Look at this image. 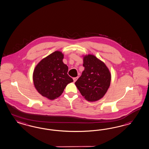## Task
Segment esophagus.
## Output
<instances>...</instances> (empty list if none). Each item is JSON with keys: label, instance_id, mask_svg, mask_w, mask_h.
<instances>
[{"label": "esophagus", "instance_id": "obj_1", "mask_svg": "<svg viewBox=\"0 0 149 149\" xmlns=\"http://www.w3.org/2000/svg\"><path fill=\"white\" fill-rule=\"evenodd\" d=\"M78 78H79L78 77H74V78H73V80H74V82H75V81L77 80Z\"/></svg>", "mask_w": 149, "mask_h": 149}]
</instances>
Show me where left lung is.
Instances as JSON below:
<instances>
[{
    "label": "left lung",
    "instance_id": "8db88e82",
    "mask_svg": "<svg viewBox=\"0 0 149 149\" xmlns=\"http://www.w3.org/2000/svg\"><path fill=\"white\" fill-rule=\"evenodd\" d=\"M83 66L84 70L75 84L86 100L98 101L110 86L111 73L103 62L91 54L84 56Z\"/></svg>",
    "mask_w": 149,
    "mask_h": 149
}]
</instances>
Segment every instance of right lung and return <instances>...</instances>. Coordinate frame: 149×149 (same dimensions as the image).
Listing matches in <instances>:
<instances>
[{
  "instance_id": "add662e5",
  "label": "right lung",
  "mask_w": 149,
  "mask_h": 149,
  "mask_svg": "<svg viewBox=\"0 0 149 149\" xmlns=\"http://www.w3.org/2000/svg\"><path fill=\"white\" fill-rule=\"evenodd\" d=\"M63 58L61 52L52 53L39 62L33 73L37 91L51 100L59 97L67 85L73 81L68 74V67L63 62Z\"/></svg>"
}]
</instances>
